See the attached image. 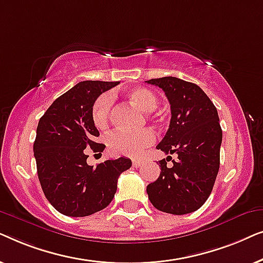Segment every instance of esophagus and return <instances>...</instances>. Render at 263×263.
<instances>
[{
	"mask_svg": "<svg viewBox=\"0 0 263 263\" xmlns=\"http://www.w3.org/2000/svg\"><path fill=\"white\" fill-rule=\"evenodd\" d=\"M132 164H133V166H134V167H139V166H141L142 160H140V159H133Z\"/></svg>",
	"mask_w": 263,
	"mask_h": 263,
	"instance_id": "34e87169",
	"label": "esophagus"
}]
</instances>
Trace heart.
I'll return each instance as SVG.
<instances>
[{
  "mask_svg": "<svg viewBox=\"0 0 263 263\" xmlns=\"http://www.w3.org/2000/svg\"><path fill=\"white\" fill-rule=\"evenodd\" d=\"M125 98L132 105L142 112H152L157 109L158 96L152 89L146 87H134L125 92ZM114 98L110 95H102L96 99L92 106V121L98 129H105L110 123L112 115ZM154 141V134L149 129L138 133L116 130L106 138L107 149L115 156L136 157Z\"/></svg>",
  "mask_w": 263,
  "mask_h": 263,
  "instance_id": "b5f03b06",
  "label": "heart"
}]
</instances>
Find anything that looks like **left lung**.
Wrapping results in <instances>:
<instances>
[{"instance_id":"left-lung-1","label":"left lung","mask_w":263,"mask_h":263,"mask_svg":"<svg viewBox=\"0 0 263 263\" xmlns=\"http://www.w3.org/2000/svg\"><path fill=\"white\" fill-rule=\"evenodd\" d=\"M146 82L163 89L171 107L170 125L157 148L178 156L172 167L166 166L171 156L159 160V177L147 185L148 199L165 213H192L211 195L220 165L222 132L217 107L193 82L175 77Z\"/></svg>"}]
</instances>
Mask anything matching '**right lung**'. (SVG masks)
I'll return each mask as SVG.
<instances>
[{
    "instance_id": "1",
    "label": "right lung",
    "mask_w": 263,
    "mask_h": 263,
    "mask_svg": "<svg viewBox=\"0 0 263 263\" xmlns=\"http://www.w3.org/2000/svg\"><path fill=\"white\" fill-rule=\"evenodd\" d=\"M118 81H81L53 102L39 120L33 152L43 193L52 207L68 217H87L109 206L122 172L132 160L87 164L86 148L103 152L105 145L92 121L96 99Z\"/></svg>"
}]
</instances>
